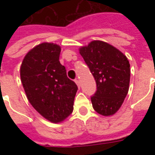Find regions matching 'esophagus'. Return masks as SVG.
<instances>
[{"label":"esophagus","instance_id":"obj_1","mask_svg":"<svg viewBox=\"0 0 155 155\" xmlns=\"http://www.w3.org/2000/svg\"><path fill=\"white\" fill-rule=\"evenodd\" d=\"M74 82L76 83V84L78 85V87H80V81H79V80H77V79H75L74 80Z\"/></svg>","mask_w":155,"mask_h":155}]
</instances>
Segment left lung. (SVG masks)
<instances>
[{"label":"left lung","mask_w":155,"mask_h":155,"mask_svg":"<svg viewBox=\"0 0 155 155\" xmlns=\"http://www.w3.org/2000/svg\"><path fill=\"white\" fill-rule=\"evenodd\" d=\"M80 54L96 82V91L91 96L94 110L104 116L114 114L129 91L130 65L128 59L116 48L101 41L81 47Z\"/></svg>","instance_id":"obj_1"}]
</instances>
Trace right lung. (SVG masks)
<instances>
[{"label":"right lung","mask_w":155,"mask_h":155,"mask_svg":"<svg viewBox=\"0 0 155 155\" xmlns=\"http://www.w3.org/2000/svg\"><path fill=\"white\" fill-rule=\"evenodd\" d=\"M61 47L53 43L38 45L26 54L21 79L29 102L46 120L59 123L73 112L78 87L60 63Z\"/></svg>","instance_id":"obj_1"}]
</instances>
